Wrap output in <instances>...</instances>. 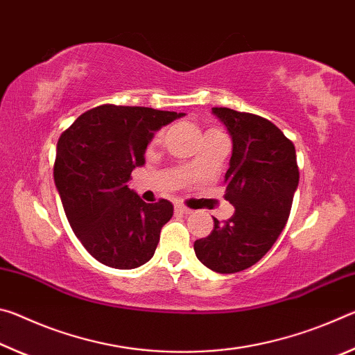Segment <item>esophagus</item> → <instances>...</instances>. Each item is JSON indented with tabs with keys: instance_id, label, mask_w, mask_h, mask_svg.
<instances>
[{
	"instance_id": "esophagus-1",
	"label": "esophagus",
	"mask_w": 355,
	"mask_h": 355,
	"mask_svg": "<svg viewBox=\"0 0 355 355\" xmlns=\"http://www.w3.org/2000/svg\"><path fill=\"white\" fill-rule=\"evenodd\" d=\"M175 211L182 213V214H189L192 209H189L188 207H184V205H175Z\"/></svg>"
}]
</instances>
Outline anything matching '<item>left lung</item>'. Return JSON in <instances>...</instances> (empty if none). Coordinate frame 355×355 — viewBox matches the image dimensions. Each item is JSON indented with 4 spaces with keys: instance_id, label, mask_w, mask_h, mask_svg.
<instances>
[{
    "instance_id": "8db88e82",
    "label": "left lung",
    "mask_w": 355,
    "mask_h": 355,
    "mask_svg": "<svg viewBox=\"0 0 355 355\" xmlns=\"http://www.w3.org/2000/svg\"><path fill=\"white\" fill-rule=\"evenodd\" d=\"M233 141L225 200L235 207L207 238L194 243L199 260L219 274L244 271L272 248L288 220L299 183L294 144L268 119L213 107Z\"/></svg>"
}]
</instances>
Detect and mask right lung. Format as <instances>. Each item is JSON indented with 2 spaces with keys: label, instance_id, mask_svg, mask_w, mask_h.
I'll list each match as a JSON object with an SVG mask.
<instances>
[{
  "label": "right lung",
  "instance_id": "add662e5",
  "mask_svg": "<svg viewBox=\"0 0 355 355\" xmlns=\"http://www.w3.org/2000/svg\"><path fill=\"white\" fill-rule=\"evenodd\" d=\"M184 116L144 106L101 105L81 114L58 141L55 183L69 224L95 260L135 269L153 257L173 207L146 203L127 183L144 164L153 131Z\"/></svg>",
  "mask_w": 355,
  "mask_h": 355
}]
</instances>
